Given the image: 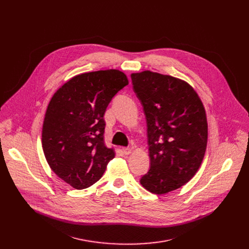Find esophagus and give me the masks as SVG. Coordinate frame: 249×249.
<instances>
[{
    "label": "esophagus",
    "instance_id": "obj_1",
    "mask_svg": "<svg viewBox=\"0 0 249 249\" xmlns=\"http://www.w3.org/2000/svg\"><path fill=\"white\" fill-rule=\"evenodd\" d=\"M122 152H123L124 155H130L131 152H132V150H131L130 148H123V149H122Z\"/></svg>",
    "mask_w": 249,
    "mask_h": 249
}]
</instances>
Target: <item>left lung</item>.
Listing matches in <instances>:
<instances>
[{
    "instance_id": "left-lung-1",
    "label": "left lung",
    "mask_w": 249,
    "mask_h": 249,
    "mask_svg": "<svg viewBox=\"0 0 249 249\" xmlns=\"http://www.w3.org/2000/svg\"><path fill=\"white\" fill-rule=\"evenodd\" d=\"M148 127L151 167L140 183L161 195L186 184L198 171L207 148L204 105L186 82L144 71L131 75Z\"/></svg>"
}]
</instances>
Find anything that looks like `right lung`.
Segmentation results:
<instances>
[{
  "mask_svg": "<svg viewBox=\"0 0 249 249\" xmlns=\"http://www.w3.org/2000/svg\"><path fill=\"white\" fill-rule=\"evenodd\" d=\"M129 84L119 70L84 73L65 83L52 96L42 127L46 160L58 177L85 189L103 175L115 157L104 144L106 108Z\"/></svg>",
  "mask_w": 249,
  "mask_h": 249,
  "instance_id": "right-lung-1",
  "label": "right lung"
}]
</instances>
